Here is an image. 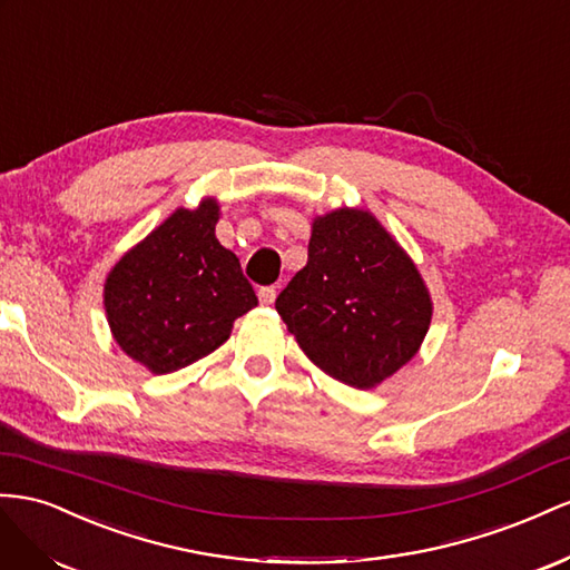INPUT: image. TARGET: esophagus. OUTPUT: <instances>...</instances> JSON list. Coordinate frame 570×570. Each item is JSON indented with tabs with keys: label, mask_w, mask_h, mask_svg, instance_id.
Segmentation results:
<instances>
[{
	"label": "esophagus",
	"mask_w": 570,
	"mask_h": 570,
	"mask_svg": "<svg viewBox=\"0 0 570 570\" xmlns=\"http://www.w3.org/2000/svg\"><path fill=\"white\" fill-rule=\"evenodd\" d=\"M257 298L263 305H272L276 301V288L274 286H263L257 291Z\"/></svg>",
	"instance_id": "34e87169"
}]
</instances>
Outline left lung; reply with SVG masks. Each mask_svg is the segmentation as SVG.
Returning <instances> with one entry per match:
<instances>
[{"instance_id":"left-lung-1","label":"left lung","mask_w":570,"mask_h":570,"mask_svg":"<svg viewBox=\"0 0 570 570\" xmlns=\"http://www.w3.org/2000/svg\"><path fill=\"white\" fill-rule=\"evenodd\" d=\"M432 311L413 257L361 207L313 219L307 265L276 298L301 351L355 389H375L413 361Z\"/></svg>"}]
</instances>
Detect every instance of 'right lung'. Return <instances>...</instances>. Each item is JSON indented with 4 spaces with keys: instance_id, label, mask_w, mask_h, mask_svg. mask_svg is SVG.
I'll list each match as a JSON object with an SVG mask.
<instances>
[{
    "instance_id": "obj_1",
    "label": "right lung",
    "mask_w": 570,
    "mask_h": 570,
    "mask_svg": "<svg viewBox=\"0 0 570 570\" xmlns=\"http://www.w3.org/2000/svg\"><path fill=\"white\" fill-rule=\"evenodd\" d=\"M217 198L176 207L126 250L105 279V313L119 348L153 375L217 351L257 305L238 257L215 236Z\"/></svg>"
}]
</instances>
